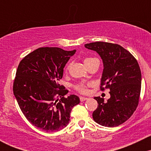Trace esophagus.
I'll return each mask as SVG.
<instances>
[{
  "label": "esophagus",
  "instance_id": "1",
  "mask_svg": "<svg viewBox=\"0 0 151 151\" xmlns=\"http://www.w3.org/2000/svg\"><path fill=\"white\" fill-rule=\"evenodd\" d=\"M79 99H80L81 101H86V100H87L88 98H86V97H82V96H81V97L79 98Z\"/></svg>",
  "mask_w": 151,
  "mask_h": 151
}]
</instances>
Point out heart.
<instances>
[{
  "mask_svg": "<svg viewBox=\"0 0 151 151\" xmlns=\"http://www.w3.org/2000/svg\"><path fill=\"white\" fill-rule=\"evenodd\" d=\"M95 58H86L84 60V64L85 65H87L89 62H91V60H93ZM69 68H70V65H68L67 67V69L66 70H68ZM90 86L89 83H84V82H81L79 83V84H76L75 86V89L77 90L78 92H79L80 93H86L88 91V87Z\"/></svg>",
  "mask_w": 151,
  "mask_h": 151,
  "instance_id": "heart-1",
  "label": "heart"
}]
</instances>
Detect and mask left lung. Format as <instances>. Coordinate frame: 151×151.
<instances>
[{
	"instance_id": "8db88e82",
	"label": "left lung",
	"mask_w": 151,
	"mask_h": 151,
	"mask_svg": "<svg viewBox=\"0 0 151 151\" xmlns=\"http://www.w3.org/2000/svg\"><path fill=\"white\" fill-rule=\"evenodd\" d=\"M96 51L104 63L101 91L110 90L111 97H94L98 107L93 112L95 122L106 127H115L127 121L138 105L141 89V72L136 59L118 44L95 42L84 45Z\"/></svg>"
}]
</instances>
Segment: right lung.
I'll use <instances>...</instances> for the list:
<instances>
[{
    "mask_svg": "<svg viewBox=\"0 0 151 151\" xmlns=\"http://www.w3.org/2000/svg\"><path fill=\"white\" fill-rule=\"evenodd\" d=\"M76 50L40 47L20 61L13 81V93L22 114L34 126L46 132L67 126L71 111L79 98L68 93L58 81Z\"/></svg>",
    "mask_w": 151,
    "mask_h": 151,
    "instance_id": "right-lung-1",
    "label": "right lung"
}]
</instances>
